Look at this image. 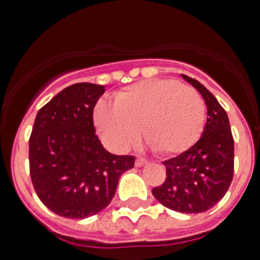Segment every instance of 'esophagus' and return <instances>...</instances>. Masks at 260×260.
<instances>
[{"mask_svg": "<svg viewBox=\"0 0 260 260\" xmlns=\"http://www.w3.org/2000/svg\"><path fill=\"white\" fill-rule=\"evenodd\" d=\"M147 160L144 158H136V166L138 167H142V166H144V165H147Z\"/></svg>", "mask_w": 260, "mask_h": 260, "instance_id": "1", "label": "esophagus"}]
</instances>
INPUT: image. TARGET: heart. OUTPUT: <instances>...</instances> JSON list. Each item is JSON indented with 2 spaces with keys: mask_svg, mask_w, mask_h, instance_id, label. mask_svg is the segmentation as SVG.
Returning <instances> with one entry per match:
<instances>
[{
  "mask_svg": "<svg viewBox=\"0 0 260 260\" xmlns=\"http://www.w3.org/2000/svg\"><path fill=\"white\" fill-rule=\"evenodd\" d=\"M206 120L201 94L175 79H148L100 101L94 122L110 146L124 150L142 126L143 138L160 155L185 152L198 142Z\"/></svg>",
  "mask_w": 260,
  "mask_h": 260,
  "instance_id": "1",
  "label": "heart"
}]
</instances>
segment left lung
<instances>
[{"mask_svg": "<svg viewBox=\"0 0 260 260\" xmlns=\"http://www.w3.org/2000/svg\"><path fill=\"white\" fill-rule=\"evenodd\" d=\"M181 75L202 95L208 118L193 147L163 162L166 181L154 187L152 194L169 209L201 213L213 208L230 189L234 178V138L228 114L213 94L196 79Z\"/></svg>", "mask_w": 260, "mask_h": 260, "instance_id": "1", "label": "left lung"}]
</instances>
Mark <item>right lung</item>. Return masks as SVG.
Wrapping results in <instances>:
<instances>
[{
  "label": "right lung",
  "instance_id": "1",
  "mask_svg": "<svg viewBox=\"0 0 260 260\" xmlns=\"http://www.w3.org/2000/svg\"><path fill=\"white\" fill-rule=\"evenodd\" d=\"M105 86L75 83L39 110L29 138V171L40 201L54 213L85 218L109 205L131 155L106 151L95 135L93 109Z\"/></svg>",
  "mask_w": 260,
  "mask_h": 260
}]
</instances>
